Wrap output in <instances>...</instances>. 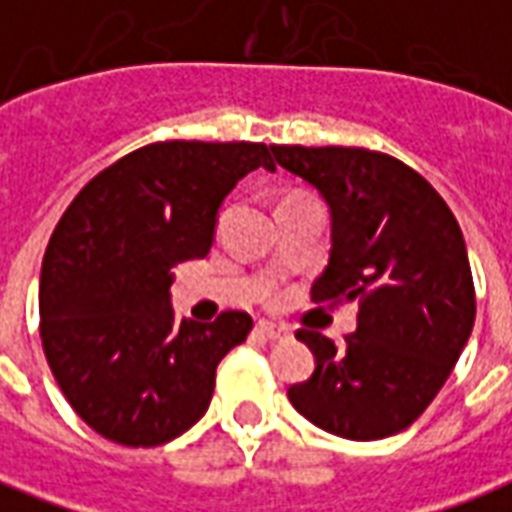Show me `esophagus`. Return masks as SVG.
I'll return each instance as SVG.
<instances>
[{
    "mask_svg": "<svg viewBox=\"0 0 512 512\" xmlns=\"http://www.w3.org/2000/svg\"><path fill=\"white\" fill-rule=\"evenodd\" d=\"M255 337H260V340H282L285 332L279 326H274V323H257Z\"/></svg>",
    "mask_w": 512,
    "mask_h": 512,
    "instance_id": "34e87169",
    "label": "esophagus"
}]
</instances>
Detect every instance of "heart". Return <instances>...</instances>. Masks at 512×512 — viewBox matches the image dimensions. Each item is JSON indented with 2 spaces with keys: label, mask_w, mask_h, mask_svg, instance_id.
Returning <instances> with one entry per match:
<instances>
[{
  "label": "heart",
  "mask_w": 512,
  "mask_h": 512,
  "mask_svg": "<svg viewBox=\"0 0 512 512\" xmlns=\"http://www.w3.org/2000/svg\"><path fill=\"white\" fill-rule=\"evenodd\" d=\"M263 299H266V301H271V293H268V290H266V293H263Z\"/></svg>",
  "instance_id": "obj_1"
}]
</instances>
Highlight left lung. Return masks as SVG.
Instances as JSON below:
<instances>
[{
	"label": "left lung",
	"mask_w": 512,
	"mask_h": 512,
	"mask_svg": "<svg viewBox=\"0 0 512 512\" xmlns=\"http://www.w3.org/2000/svg\"><path fill=\"white\" fill-rule=\"evenodd\" d=\"M271 153L332 211V257L312 304L359 301L343 348L296 332L315 373L290 386V403L343 439L395 436L433 403L472 334L477 299L461 227L439 191L395 156L337 145Z\"/></svg>",
	"instance_id": "1"
}]
</instances>
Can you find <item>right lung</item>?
<instances>
[{
	"instance_id": "1",
	"label": "right lung",
	"mask_w": 512,
	"mask_h": 512,
	"mask_svg": "<svg viewBox=\"0 0 512 512\" xmlns=\"http://www.w3.org/2000/svg\"><path fill=\"white\" fill-rule=\"evenodd\" d=\"M257 167L274 169L263 142H153L101 169L54 227L40 268L43 354L104 439L158 447L208 411L216 367L252 318L175 321L172 268L208 255L219 205Z\"/></svg>"
}]
</instances>
